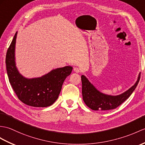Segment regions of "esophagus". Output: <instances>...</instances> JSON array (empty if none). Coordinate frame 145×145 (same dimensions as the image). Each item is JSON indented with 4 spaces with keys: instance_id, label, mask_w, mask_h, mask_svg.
Instances as JSON below:
<instances>
[{
    "instance_id": "obj_1",
    "label": "esophagus",
    "mask_w": 145,
    "mask_h": 145,
    "mask_svg": "<svg viewBox=\"0 0 145 145\" xmlns=\"http://www.w3.org/2000/svg\"><path fill=\"white\" fill-rule=\"evenodd\" d=\"M73 71L75 73H79L80 72V69H78V67H74Z\"/></svg>"
}]
</instances>
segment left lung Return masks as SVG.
<instances>
[{
  "label": "left lung",
  "mask_w": 145,
  "mask_h": 145,
  "mask_svg": "<svg viewBox=\"0 0 145 145\" xmlns=\"http://www.w3.org/2000/svg\"><path fill=\"white\" fill-rule=\"evenodd\" d=\"M82 82V96L84 102L94 110H107L116 109L125 101L135 89L140 78V73L136 83L126 91L117 96L106 95L97 90L85 75L81 76Z\"/></svg>",
  "instance_id": "8db88e82"
}]
</instances>
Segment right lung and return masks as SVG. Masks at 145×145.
I'll return each instance as SVG.
<instances>
[{
    "instance_id": "obj_1",
    "label": "right lung",
    "mask_w": 145,
    "mask_h": 145,
    "mask_svg": "<svg viewBox=\"0 0 145 145\" xmlns=\"http://www.w3.org/2000/svg\"><path fill=\"white\" fill-rule=\"evenodd\" d=\"M15 33L6 54L5 63L10 83L18 99L26 105L48 107L59 97L63 83L72 73L73 67L65 66L54 69L41 77L27 78L20 74L15 63Z\"/></svg>"
}]
</instances>
